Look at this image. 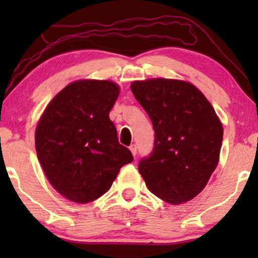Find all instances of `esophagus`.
<instances>
[{
	"label": "esophagus",
	"instance_id": "obj_1",
	"mask_svg": "<svg viewBox=\"0 0 258 258\" xmlns=\"http://www.w3.org/2000/svg\"><path fill=\"white\" fill-rule=\"evenodd\" d=\"M130 151H132V154L134 155V156H136V154H137V147L135 146V144H133V146H130Z\"/></svg>",
	"mask_w": 258,
	"mask_h": 258
}]
</instances>
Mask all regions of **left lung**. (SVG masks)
Here are the masks:
<instances>
[{"mask_svg": "<svg viewBox=\"0 0 258 258\" xmlns=\"http://www.w3.org/2000/svg\"><path fill=\"white\" fill-rule=\"evenodd\" d=\"M130 88L155 132L154 149L140 161V174L158 199L188 202L217 167L223 140L220 118L206 96L185 81L150 79Z\"/></svg>", "mask_w": 258, "mask_h": 258, "instance_id": "1", "label": "left lung"}]
</instances>
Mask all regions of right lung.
Listing matches in <instances>:
<instances>
[{"instance_id":"right-lung-1","label":"right lung","mask_w":258,"mask_h":258,"mask_svg":"<svg viewBox=\"0 0 258 258\" xmlns=\"http://www.w3.org/2000/svg\"><path fill=\"white\" fill-rule=\"evenodd\" d=\"M118 95L111 81H76L52 98L38 121V161L56 191L72 202L97 200L134 160L109 118Z\"/></svg>"}]
</instances>
